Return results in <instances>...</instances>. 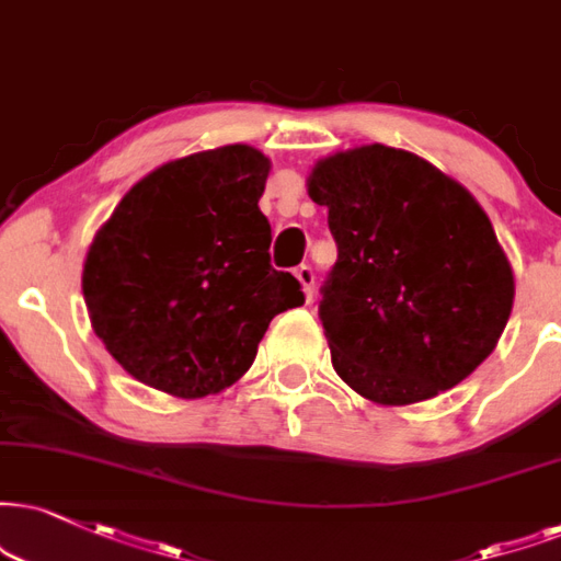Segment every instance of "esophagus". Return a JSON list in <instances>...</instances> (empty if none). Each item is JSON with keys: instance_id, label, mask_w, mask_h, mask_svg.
Instances as JSON below:
<instances>
[{"instance_id": "obj_1", "label": "esophagus", "mask_w": 561, "mask_h": 561, "mask_svg": "<svg viewBox=\"0 0 561 561\" xmlns=\"http://www.w3.org/2000/svg\"><path fill=\"white\" fill-rule=\"evenodd\" d=\"M296 278H299L304 294H307V299H312V294H314V270L309 265L296 267Z\"/></svg>"}]
</instances>
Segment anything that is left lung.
<instances>
[{
  "label": "left lung",
  "mask_w": 561,
  "mask_h": 561,
  "mask_svg": "<svg viewBox=\"0 0 561 561\" xmlns=\"http://www.w3.org/2000/svg\"><path fill=\"white\" fill-rule=\"evenodd\" d=\"M307 186L337 244L320 301L337 377L379 405L462 382L496 348L515 299L471 192L379 142L317 161Z\"/></svg>",
  "instance_id": "obj_1"
}]
</instances>
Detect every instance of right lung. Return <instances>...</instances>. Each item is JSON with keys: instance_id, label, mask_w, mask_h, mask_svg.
<instances>
[{"instance_id": "obj_1", "label": "right lung", "mask_w": 561, "mask_h": 561, "mask_svg": "<svg viewBox=\"0 0 561 561\" xmlns=\"http://www.w3.org/2000/svg\"><path fill=\"white\" fill-rule=\"evenodd\" d=\"M267 174L249 145L169 161L95 233L82 267L90 324L142 385L216 396L252 366L270 320L304 304L301 283L270 265Z\"/></svg>"}]
</instances>
